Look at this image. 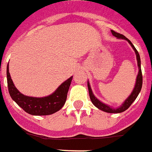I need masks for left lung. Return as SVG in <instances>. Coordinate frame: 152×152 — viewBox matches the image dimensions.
Listing matches in <instances>:
<instances>
[{
	"label": "left lung",
	"mask_w": 152,
	"mask_h": 152,
	"mask_svg": "<svg viewBox=\"0 0 152 152\" xmlns=\"http://www.w3.org/2000/svg\"><path fill=\"white\" fill-rule=\"evenodd\" d=\"M112 34L116 36L118 39H126L129 43V44L132 46L133 49L134 50L135 54H136V58H137V61H138V76H137V78H136V83H135L134 88L133 90L132 93L130 94V96L126 99V101L124 102L122 104V105L117 108H111L110 106L105 104L104 103H102L101 101H99V99L96 98V96H94V94L92 93V91H91V86H90L89 83L87 82V87H88V91H89V96L90 98H91V100L92 102V104L96 108H98L99 109L102 110V111L106 112V113H122V112L126 111V109H128L129 108V106L132 104V103L134 101L137 96H138V94L140 92V91L142 89V70H141V60H140V56L138 54V51L135 48L134 46L133 45V44L130 42L129 39L126 38V36H124L123 35L120 34V33H117V32L114 31L112 30Z\"/></svg>",
	"instance_id": "8db88e82"
}]
</instances>
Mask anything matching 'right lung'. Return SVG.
I'll list each match as a JSON object with an SVG mask.
<instances>
[{
    "instance_id": "obj_1",
    "label": "right lung",
    "mask_w": 152,
    "mask_h": 152,
    "mask_svg": "<svg viewBox=\"0 0 152 152\" xmlns=\"http://www.w3.org/2000/svg\"><path fill=\"white\" fill-rule=\"evenodd\" d=\"M7 83L9 92L11 98L17 103V104L23 108L27 113L35 116L51 115L59 111L65 104L67 98V93L71 83L73 77L65 81L54 92L45 97H31L24 96L14 87L9 72V64L7 65Z\"/></svg>"
}]
</instances>
